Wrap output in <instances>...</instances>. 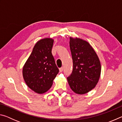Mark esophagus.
I'll use <instances>...</instances> for the list:
<instances>
[{
	"mask_svg": "<svg viewBox=\"0 0 122 122\" xmlns=\"http://www.w3.org/2000/svg\"><path fill=\"white\" fill-rule=\"evenodd\" d=\"M63 67H61L59 69V71H60V72H62L63 71Z\"/></svg>",
	"mask_w": 122,
	"mask_h": 122,
	"instance_id": "obj_1",
	"label": "esophagus"
}]
</instances>
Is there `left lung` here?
<instances>
[{"label": "left lung", "mask_w": 122, "mask_h": 122, "mask_svg": "<svg viewBox=\"0 0 122 122\" xmlns=\"http://www.w3.org/2000/svg\"><path fill=\"white\" fill-rule=\"evenodd\" d=\"M73 68L67 80L72 90L78 94H86L95 87L100 77L101 66L92 47L82 39L70 38Z\"/></svg>", "instance_id": "left-lung-1"}]
</instances>
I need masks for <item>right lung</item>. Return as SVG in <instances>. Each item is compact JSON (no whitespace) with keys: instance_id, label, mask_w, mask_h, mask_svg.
Listing matches in <instances>:
<instances>
[{"instance_id":"right-lung-1","label":"right lung","mask_w":122,"mask_h":122,"mask_svg":"<svg viewBox=\"0 0 122 122\" xmlns=\"http://www.w3.org/2000/svg\"><path fill=\"white\" fill-rule=\"evenodd\" d=\"M53 42L50 38L38 41L22 69L26 84L38 94L44 93L51 88L59 72L51 54Z\"/></svg>"}]
</instances>
